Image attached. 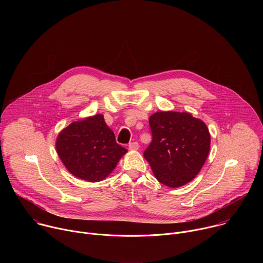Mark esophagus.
I'll return each instance as SVG.
<instances>
[{"label":"esophagus","mask_w":263,"mask_h":263,"mask_svg":"<svg viewBox=\"0 0 263 263\" xmlns=\"http://www.w3.org/2000/svg\"><path fill=\"white\" fill-rule=\"evenodd\" d=\"M138 147H139V144L137 141L129 143V148L131 149V151H136V149H138Z\"/></svg>","instance_id":"esophagus-1"}]
</instances>
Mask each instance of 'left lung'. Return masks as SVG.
I'll list each match as a JSON object with an SVG mask.
<instances>
[{"instance_id":"obj_1","label":"left lung","mask_w":263,"mask_h":263,"mask_svg":"<svg viewBox=\"0 0 263 263\" xmlns=\"http://www.w3.org/2000/svg\"><path fill=\"white\" fill-rule=\"evenodd\" d=\"M148 123L153 139L143 156L155 178L172 189L194 180L210 149L206 124L189 112L177 111L155 112Z\"/></svg>"}]
</instances>
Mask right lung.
Segmentation results:
<instances>
[{
  "label": "right lung",
  "mask_w": 263,
  "mask_h": 263,
  "mask_svg": "<svg viewBox=\"0 0 263 263\" xmlns=\"http://www.w3.org/2000/svg\"><path fill=\"white\" fill-rule=\"evenodd\" d=\"M56 151L72 176L87 182L104 180L128 152L117 143L103 115L72 122L64 128L57 136Z\"/></svg>",
  "instance_id": "add662e5"
}]
</instances>
